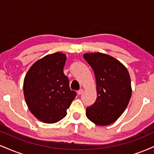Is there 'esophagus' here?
<instances>
[{"label": "esophagus", "mask_w": 154, "mask_h": 154, "mask_svg": "<svg viewBox=\"0 0 154 154\" xmlns=\"http://www.w3.org/2000/svg\"><path fill=\"white\" fill-rule=\"evenodd\" d=\"M83 89H80V90H79L78 91H77V93H78V95H81L82 94V93H83Z\"/></svg>", "instance_id": "1"}]
</instances>
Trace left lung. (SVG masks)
I'll return each instance as SVG.
<instances>
[{"label":"left lung","mask_w":154,"mask_h":154,"mask_svg":"<svg viewBox=\"0 0 154 154\" xmlns=\"http://www.w3.org/2000/svg\"><path fill=\"white\" fill-rule=\"evenodd\" d=\"M83 56L94 72L97 91L96 100L86 109V116L95 125H110L123 114L131 98L129 72L119 61L109 55L90 53Z\"/></svg>","instance_id":"left-lung-1"}]
</instances>
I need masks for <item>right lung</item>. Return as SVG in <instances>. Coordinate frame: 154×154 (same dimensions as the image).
I'll return each mask as SVG.
<instances>
[{
	"label": "right lung",
	"mask_w": 154,
	"mask_h": 154,
	"mask_svg": "<svg viewBox=\"0 0 154 154\" xmlns=\"http://www.w3.org/2000/svg\"><path fill=\"white\" fill-rule=\"evenodd\" d=\"M66 60V55L61 52L47 55L33 63L24 77L26 105L44 123H56L65 117L77 94L70 90L68 77L63 74Z\"/></svg>",
	"instance_id": "obj_1"
}]
</instances>
